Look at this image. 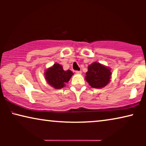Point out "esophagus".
I'll use <instances>...</instances> for the list:
<instances>
[{
    "label": "esophagus",
    "mask_w": 146,
    "mask_h": 146,
    "mask_svg": "<svg viewBox=\"0 0 146 146\" xmlns=\"http://www.w3.org/2000/svg\"><path fill=\"white\" fill-rule=\"evenodd\" d=\"M76 74H81L82 72L81 71H76Z\"/></svg>",
    "instance_id": "1"
}]
</instances>
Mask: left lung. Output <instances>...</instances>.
Instances as JSON below:
<instances>
[{
    "instance_id": "1",
    "label": "left lung",
    "mask_w": 146,
    "mask_h": 146,
    "mask_svg": "<svg viewBox=\"0 0 146 146\" xmlns=\"http://www.w3.org/2000/svg\"><path fill=\"white\" fill-rule=\"evenodd\" d=\"M86 75V80L91 87L102 88L110 82L111 72L110 68L94 62L88 66Z\"/></svg>"
}]
</instances>
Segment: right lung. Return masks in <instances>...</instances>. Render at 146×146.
Here are the masks:
<instances>
[{
	"label": "right lung",
	"instance_id": "add662e5",
	"mask_svg": "<svg viewBox=\"0 0 146 146\" xmlns=\"http://www.w3.org/2000/svg\"><path fill=\"white\" fill-rule=\"evenodd\" d=\"M73 74L72 72L70 70H64L62 66L57 63L48 68L44 72L45 79L48 84L55 89L64 87Z\"/></svg>",
	"mask_w": 146,
	"mask_h": 146
}]
</instances>
